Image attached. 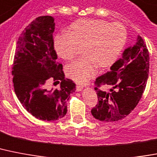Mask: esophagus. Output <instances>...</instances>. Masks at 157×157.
Wrapping results in <instances>:
<instances>
[{
  "instance_id": "esophagus-1",
  "label": "esophagus",
  "mask_w": 157,
  "mask_h": 157,
  "mask_svg": "<svg viewBox=\"0 0 157 157\" xmlns=\"http://www.w3.org/2000/svg\"><path fill=\"white\" fill-rule=\"evenodd\" d=\"M83 89V85H76V91H81V90Z\"/></svg>"
}]
</instances>
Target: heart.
<instances>
[{"instance_id": "1", "label": "heart", "mask_w": 157, "mask_h": 157, "mask_svg": "<svg viewBox=\"0 0 157 157\" xmlns=\"http://www.w3.org/2000/svg\"><path fill=\"white\" fill-rule=\"evenodd\" d=\"M127 39L123 25L99 19H81L57 34L54 48L59 57L72 60L84 47L85 56L67 66L68 76L77 83H85L96 73L98 66L109 67L117 59Z\"/></svg>"}]
</instances>
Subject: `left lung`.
Returning <instances> with one entry per match:
<instances>
[{
  "instance_id": "1",
  "label": "left lung",
  "mask_w": 157,
  "mask_h": 157,
  "mask_svg": "<svg viewBox=\"0 0 157 157\" xmlns=\"http://www.w3.org/2000/svg\"><path fill=\"white\" fill-rule=\"evenodd\" d=\"M149 70V52L144 39L127 48L110 70L94 82L98 104L91 109L94 118L104 122L121 120L135 109L144 92ZM111 88L109 91L100 89Z\"/></svg>"
}]
</instances>
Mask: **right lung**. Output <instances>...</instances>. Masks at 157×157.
I'll return each instance as SVG.
<instances>
[{
    "label": "right lung",
    "instance_id": "add662e5",
    "mask_svg": "<svg viewBox=\"0 0 157 157\" xmlns=\"http://www.w3.org/2000/svg\"><path fill=\"white\" fill-rule=\"evenodd\" d=\"M54 18L41 16L24 29L17 42L12 67L15 94L30 114L41 120L55 121L67 113L66 102L76 90L75 83L64 78L63 65L54 49ZM60 83L49 90L46 85Z\"/></svg>",
    "mask_w": 157,
    "mask_h": 157
}]
</instances>
